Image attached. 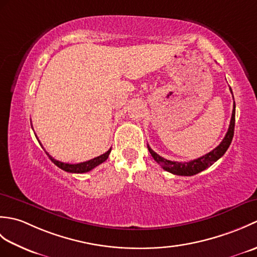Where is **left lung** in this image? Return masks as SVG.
Returning <instances> with one entry per match:
<instances>
[{"instance_id": "8db88e82", "label": "left lung", "mask_w": 257, "mask_h": 257, "mask_svg": "<svg viewBox=\"0 0 257 257\" xmlns=\"http://www.w3.org/2000/svg\"><path fill=\"white\" fill-rule=\"evenodd\" d=\"M231 92H232V89H231ZM234 125H235V102H234L233 105V111H232L230 125H228V130L224 139L221 141V144L217 146L215 149L210 151L209 154H206L204 156L198 158V159H194L189 162H177V161L167 160L165 158H162L161 156L156 154V152L150 148L149 145H148V149L152 158L159 163L163 170L173 174H177V176H187V177L194 176V174L203 171L206 168L211 167L213 163L219 160L220 158L225 154L226 150L228 149V147H230L232 143V139L234 136Z\"/></svg>"}]
</instances>
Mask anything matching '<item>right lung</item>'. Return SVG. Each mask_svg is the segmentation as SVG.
Returning a JSON list of instances; mask_svg holds the SVG:
<instances>
[{
  "label": "right lung",
  "mask_w": 257,
  "mask_h": 257,
  "mask_svg": "<svg viewBox=\"0 0 257 257\" xmlns=\"http://www.w3.org/2000/svg\"><path fill=\"white\" fill-rule=\"evenodd\" d=\"M38 143H40V140H38ZM40 145H41V143H40ZM42 148H43V146H42ZM110 151H111V148L109 149L107 152H105L103 155L94 158V159L85 161V162H80V163H75V165H72V163H65V162L54 159V158L48 155L47 152H46V155L50 157L52 162L55 163L58 168H61L64 171L70 172V173H85V172H88V171L92 170V169L96 168L97 166H99L100 163H102L103 161H106L108 159L109 154H110Z\"/></svg>",
  "instance_id": "1"
}]
</instances>
